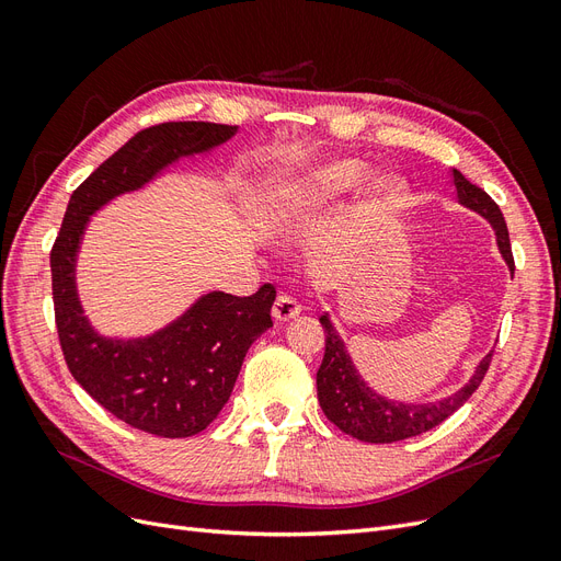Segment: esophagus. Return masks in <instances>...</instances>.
<instances>
[{"label":"esophagus","mask_w":561,"mask_h":561,"mask_svg":"<svg viewBox=\"0 0 561 561\" xmlns=\"http://www.w3.org/2000/svg\"><path fill=\"white\" fill-rule=\"evenodd\" d=\"M271 313H274V318L278 322H287V320H293V318H297L301 313V304L295 297H290V295H278V299L274 301V309H271Z\"/></svg>","instance_id":"obj_1"}]
</instances>
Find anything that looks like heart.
<instances>
[{
    "mask_svg": "<svg viewBox=\"0 0 561 561\" xmlns=\"http://www.w3.org/2000/svg\"><path fill=\"white\" fill-rule=\"evenodd\" d=\"M369 165L355 157H336L297 168L271 180L254 203V219L268 231L295 229L309 217L358 190ZM404 198V184L393 173H379L365 184V208L390 210Z\"/></svg>",
    "mask_w": 561,
    "mask_h": 561,
    "instance_id": "heart-1",
    "label": "heart"
}]
</instances>
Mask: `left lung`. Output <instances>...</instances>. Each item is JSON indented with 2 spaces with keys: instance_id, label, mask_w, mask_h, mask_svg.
<instances>
[{
  "instance_id": "8db88e82",
  "label": "left lung",
  "mask_w": 561,
  "mask_h": 561,
  "mask_svg": "<svg viewBox=\"0 0 561 561\" xmlns=\"http://www.w3.org/2000/svg\"><path fill=\"white\" fill-rule=\"evenodd\" d=\"M454 186H456L458 203H461L463 208L478 213L491 227H494L501 257L507 264V268H511V274H515L511 236H507L501 208L491 201V196L484 190L466 180L456 171V168H454ZM320 322L322 328H325V355H322V363L316 375L318 402L322 407V412H325V416L339 431H344L351 437H358L363 443H375V445L398 443V439L414 437L439 426V423H443L447 416H451L458 407H461L474 390H478L489 369L491 355H494V351H489L478 363V367H474L472 377L458 388L456 393L443 400H435V402L388 400L363 379L358 367H355L351 358L342 334L334 330L330 313H322Z\"/></svg>"
}]
</instances>
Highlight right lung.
I'll list each match as a JSON object with an SVG mask.
<instances>
[{"mask_svg":"<svg viewBox=\"0 0 561 561\" xmlns=\"http://www.w3.org/2000/svg\"><path fill=\"white\" fill-rule=\"evenodd\" d=\"M236 130L210 122L140 130L77 186L50 250L56 325L72 377L110 414L159 437L196 435L222 412L248 348L274 328L276 287L264 283L250 297L213 290L157 332L107 336L81 307L79 250L91 217L110 201L145 190L182 159L208 157Z\"/></svg>","mask_w":561,"mask_h":561,"instance_id":"obj_1","label":"right lung"}]
</instances>
